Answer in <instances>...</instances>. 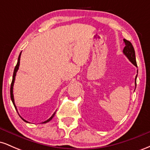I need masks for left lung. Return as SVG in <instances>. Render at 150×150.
<instances>
[{"label":"left lung","instance_id":"1","mask_svg":"<svg viewBox=\"0 0 150 150\" xmlns=\"http://www.w3.org/2000/svg\"><path fill=\"white\" fill-rule=\"evenodd\" d=\"M123 42L125 44V47L123 49V52L125 54V56L128 58V60L133 64L135 66H137V63H136V58H135V50H134L133 46H132V44L129 41L126 40V39H123ZM138 73V71H137ZM137 75L135 77V86H136V80H137Z\"/></svg>","mask_w":150,"mask_h":150}]
</instances>
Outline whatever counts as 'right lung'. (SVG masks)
<instances>
[{
  "label": "right lung",
  "mask_w": 150,
  "mask_h": 150,
  "mask_svg": "<svg viewBox=\"0 0 150 150\" xmlns=\"http://www.w3.org/2000/svg\"><path fill=\"white\" fill-rule=\"evenodd\" d=\"M20 56H21V53H20V55H19V57H18V63H17V65L16 66H15V69H14V72H13V80H12V83H11V85H10V98H11V100L13 101V104L14 105L15 109L17 110V111H18V109H17L16 108V106H15V101H14V96H13V85H14V82H15V76H16V73H17V71H18V69H19V66H20ZM56 111H55L54 113L51 116V118H49V119L45 120L44 122H43L42 123H48V122H49L50 120H51L52 118H53V116H54L55 113H56ZM20 118H22V120H24L25 122H27V123H29L28 121H27V120L24 119V118H22L21 116H20Z\"/></svg>",
  "instance_id": "obj_1"
}]
</instances>
